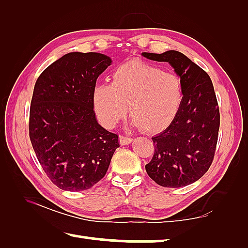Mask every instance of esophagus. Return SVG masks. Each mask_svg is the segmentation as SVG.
<instances>
[{
    "label": "esophagus",
    "mask_w": 248,
    "mask_h": 248,
    "mask_svg": "<svg viewBox=\"0 0 248 248\" xmlns=\"http://www.w3.org/2000/svg\"><path fill=\"white\" fill-rule=\"evenodd\" d=\"M132 140H133V139H131V137L123 136V135L120 136V144L121 145H128L132 143Z\"/></svg>",
    "instance_id": "34e87169"
}]
</instances>
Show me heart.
Wrapping results in <instances>:
<instances>
[{
  "label": "heart",
  "mask_w": 248,
  "mask_h": 248,
  "mask_svg": "<svg viewBox=\"0 0 248 248\" xmlns=\"http://www.w3.org/2000/svg\"><path fill=\"white\" fill-rule=\"evenodd\" d=\"M184 97L179 77L149 63L129 62L115 69L112 84H97L93 105L104 126L113 127L126 115L145 133H157L169 126Z\"/></svg>",
  "instance_id": "1"
}]
</instances>
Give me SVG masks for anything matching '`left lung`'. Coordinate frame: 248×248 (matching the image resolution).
Listing matches in <instances>:
<instances>
[{"instance_id": "obj_1", "label": "left lung", "mask_w": 248, "mask_h": 248, "mask_svg": "<svg viewBox=\"0 0 248 248\" xmlns=\"http://www.w3.org/2000/svg\"><path fill=\"white\" fill-rule=\"evenodd\" d=\"M141 55L170 63L184 89L176 117L165 131L152 137L155 152L145 166L146 171L161 186L191 185L208 171L217 149L220 111L212 81L203 69L179 51Z\"/></svg>"}]
</instances>
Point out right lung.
<instances>
[{
	"label": "right lung",
	"instance_id": "add662e5",
	"mask_svg": "<svg viewBox=\"0 0 248 248\" xmlns=\"http://www.w3.org/2000/svg\"><path fill=\"white\" fill-rule=\"evenodd\" d=\"M112 63L99 52H69L42 72L30 111V139L47 177L66 191L92 188L105 176L119 136L97 123L96 79Z\"/></svg>",
	"mask_w": 248,
	"mask_h": 248
}]
</instances>
